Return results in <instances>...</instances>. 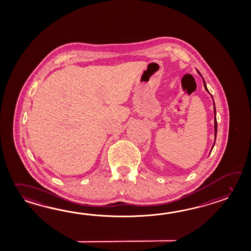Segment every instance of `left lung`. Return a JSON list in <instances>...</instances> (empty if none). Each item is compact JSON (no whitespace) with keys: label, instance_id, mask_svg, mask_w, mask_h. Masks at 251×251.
<instances>
[{"label":"left lung","instance_id":"left-lung-1","mask_svg":"<svg viewBox=\"0 0 251 251\" xmlns=\"http://www.w3.org/2000/svg\"><path fill=\"white\" fill-rule=\"evenodd\" d=\"M197 72L199 73V75H200L201 76V75L200 72L199 71H197ZM202 78V81H203V85H204V88L206 90L207 92L209 93V91L207 89L206 84H205V81H204V79L203 77L201 76ZM210 94V93H209ZM211 95V94H210ZM212 98V95H211ZM212 100H213V98H212ZM213 112H214V139L216 140V136H217V120H216V108H215V103H214V100H213ZM214 144H215V141H214V143H213V145L212 147V149H213V147H214Z\"/></svg>","mask_w":251,"mask_h":251}]
</instances>
